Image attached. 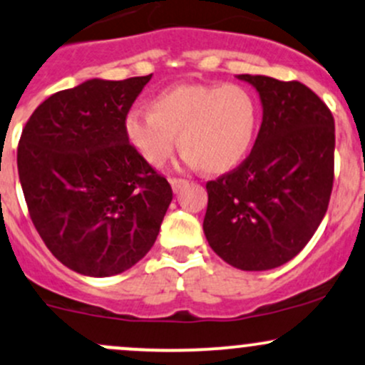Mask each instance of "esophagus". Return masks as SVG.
<instances>
[{"mask_svg": "<svg viewBox=\"0 0 365 365\" xmlns=\"http://www.w3.org/2000/svg\"><path fill=\"white\" fill-rule=\"evenodd\" d=\"M187 185V180L185 178H171V187H173V190L175 192H178L180 189H182V187H185Z\"/></svg>", "mask_w": 365, "mask_h": 365, "instance_id": "1", "label": "esophagus"}]
</instances>
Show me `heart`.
Listing matches in <instances>:
<instances>
[{"label": "heart", "instance_id": "b5f03b06", "mask_svg": "<svg viewBox=\"0 0 365 365\" xmlns=\"http://www.w3.org/2000/svg\"><path fill=\"white\" fill-rule=\"evenodd\" d=\"M154 110L133 109L126 133L135 149L152 166L180 145L187 163L207 173H223L246 158L258 128V102L239 85H182L154 98Z\"/></svg>", "mask_w": 365, "mask_h": 365}]
</instances>
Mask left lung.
I'll use <instances>...</instances> for the list:
<instances>
[{
	"label": "left lung",
	"instance_id": "8db88e82",
	"mask_svg": "<svg viewBox=\"0 0 365 365\" xmlns=\"http://www.w3.org/2000/svg\"><path fill=\"white\" fill-rule=\"evenodd\" d=\"M258 90L263 121L250 155L206 183L204 234L241 270L293 259L326 215L334 182V118L299 81L241 74Z\"/></svg>",
	"mask_w": 365,
	"mask_h": 365
}]
</instances>
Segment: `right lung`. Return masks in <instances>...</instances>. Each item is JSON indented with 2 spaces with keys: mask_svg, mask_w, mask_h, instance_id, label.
<instances>
[{
  "mask_svg": "<svg viewBox=\"0 0 365 365\" xmlns=\"http://www.w3.org/2000/svg\"><path fill=\"white\" fill-rule=\"evenodd\" d=\"M152 74L90 79L39 103L17 149L20 185L51 255L91 277L121 274L158 239L173 199L131 145L126 118Z\"/></svg>",
  "mask_w": 365,
  "mask_h": 365,
  "instance_id": "obj_1",
  "label": "right lung"
}]
</instances>
